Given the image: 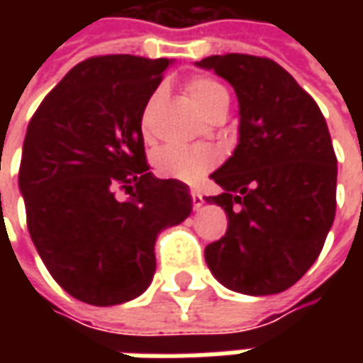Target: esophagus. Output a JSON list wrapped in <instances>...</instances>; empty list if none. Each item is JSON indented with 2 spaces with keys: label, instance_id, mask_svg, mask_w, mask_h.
Listing matches in <instances>:
<instances>
[{
  "label": "esophagus",
  "instance_id": "esophagus-1",
  "mask_svg": "<svg viewBox=\"0 0 363 363\" xmlns=\"http://www.w3.org/2000/svg\"><path fill=\"white\" fill-rule=\"evenodd\" d=\"M190 196H192V206H194V210H200L202 204H204V198H202V194H200L198 190H190Z\"/></svg>",
  "mask_w": 363,
  "mask_h": 363
}]
</instances>
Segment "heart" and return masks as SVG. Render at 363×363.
<instances>
[{
	"mask_svg": "<svg viewBox=\"0 0 363 363\" xmlns=\"http://www.w3.org/2000/svg\"><path fill=\"white\" fill-rule=\"evenodd\" d=\"M161 95H163L161 89L151 95L150 103L143 112V124L147 122L150 112L159 103ZM186 95L204 116H210L223 106H229L228 89L216 79L204 77V75H198L186 82ZM220 151L212 145H192V147L167 145L163 150H159L155 155V171L165 179H177V181L194 184V182L202 181L206 174L220 163Z\"/></svg>",
	"mask_w": 363,
	"mask_h": 363,
	"instance_id": "obj_1",
	"label": "heart"
}]
</instances>
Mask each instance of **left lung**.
I'll return each instance as SVG.
<instances>
[{
    "label": "left lung",
    "instance_id": "1",
    "mask_svg": "<svg viewBox=\"0 0 363 363\" xmlns=\"http://www.w3.org/2000/svg\"><path fill=\"white\" fill-rule=\"evenodd\" d=\"M196 66L231 83L239 143L212 173L228 231L206 247L225 288L270 296L291 288L319 257L336 212V155L323 112L276 62L249 54L210 56Z\"/></svg>",
    "mask_w": 363,
    "mask_h": 363
}]
</instances>
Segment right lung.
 <instances>
[{"instance_id":"add662e5","label":"right lung","mask_w":363,"mask_h":363,"mask_svg":"<svg viewBox=\"0 0 363 363\" xmlns=\"http://www.w3.org/2000/svg\"><path fill=\"white\" fill-rule=\"evenodd\" d=\"M169 64L130 54L85 60L28 122L19 169L28 233L52 278L85 303L142 296L157 235L192 212L189 186L155 179L143 150V111Z\"/></svg>"}]
</instances>
